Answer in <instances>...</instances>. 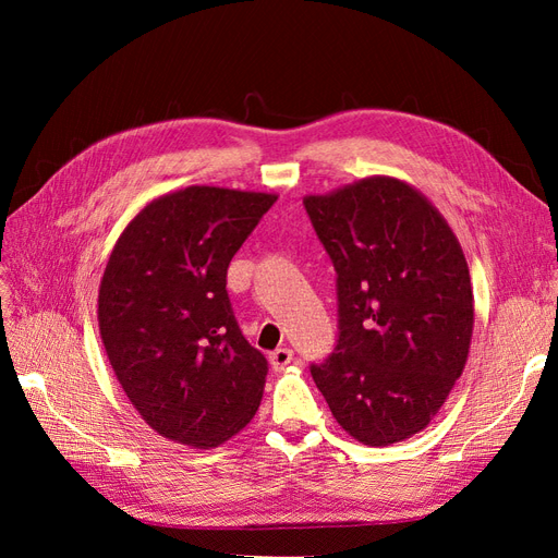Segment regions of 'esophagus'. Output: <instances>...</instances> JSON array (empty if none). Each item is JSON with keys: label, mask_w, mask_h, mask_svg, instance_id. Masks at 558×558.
<instances>
[{"label": "esophagus", "mask_w": 558, "mask_h": 558, "mask_svg": "<svg viewBox=\"0 0 558 558\" xmlns=\"http://www.w3.org/2000/svg\"><path fill=\"white\" fill-rule=\"evenodd\" d=\"M291 361H293V351L289 347H281V349L269 353V365H272L275 369H283L286 365H291Z\"/></svg>", "instance_id": "34e87169"}]
</instances>
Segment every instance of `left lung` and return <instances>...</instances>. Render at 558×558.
<instances>
[{
  "mask_svg": "<svg viewBox=\"0 0 558 558\" xmlns=\"http://www.w3.org/2000/svg\"><path fill=\"white\" fill-rule=\"evenodd\" d=\"M305 209L337 272L340 337L312 377L353 440L424 430L468 361L475 300L453 230L412 183L375 174Z\"/></svg>",
  "mask_w": 558,
  "mask_h": 558,
  "instance_id": "8db88e82",
  "label": "left lung"
}]
</instances>
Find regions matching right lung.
Listing matches in <instances>:
<instances>
[{
	"label": "right lung",
	"instance_id": "1",
	"mask_svg": "<svg viewBox=\"0 0 558 558\" xmlns=\"http://www.w3.org/2000/svg\"><path fill=\"white\" fill-rule=\"evenodd\" d=\"M275 202L189 185L150 199L111 248L99 337L134 410L167 440L214 449L258 410L267 361L240 332L226 275Z\"/></svg>",
	"mask_w": 558,
	"mask_h": 558
}]
</instances>
